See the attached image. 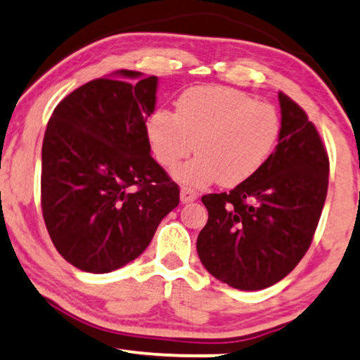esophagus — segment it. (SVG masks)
Returning <instances> with one entry per match:
<instances>
[{
  "mask_svg": "<svg viewBox=\"0 0 360 360\" xmlns=\"http://www.w3.org/2000/svg\"><path fill=\"white\" fill-rule=\"evenodd\" d=\"M198 199V193L191 188H181V202H193Z\"/></svg>",
  "mask_w": 360,
  "mask_h": 360,
  "instance_id": "1",
  "label": "esophagus"
}]
</instances>
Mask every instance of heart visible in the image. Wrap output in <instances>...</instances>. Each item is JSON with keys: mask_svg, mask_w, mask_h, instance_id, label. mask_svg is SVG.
Returning <instances> with one entry per match:
<instances>
[{"mask_svg": "<svg viewBox=\"0 0 360 360\" xmlns=\"http://www.w3.org/2000/svg\"><path fill=\"white\" fill-rule=\"evenodd\" d=\"M154 158L165 167L176 166L191 153L193 161L174 171L189 186L214 181L231 188L256 174L274 151L281 117L269 103L226 86H198L176 101L174 116L154 111L146 122Z\"/></svg>", "mask_w": 360, "mask_h": 360, "instance_id": "1", "label": "heart"}]
</instances>
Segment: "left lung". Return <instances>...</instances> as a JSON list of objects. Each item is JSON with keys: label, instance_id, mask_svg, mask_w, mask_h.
I'll return each mask as SVG.
<instances>
[{"label": "left lung", "instance_id": "1", "mask_svg": "<svg viewBox=\"0 0 360 360\" xmlns=\"http://www.w3.org/2000/svg\"><path fill=\"white\" fill-rule=\"evenodd\" d=\"M281 134L256 174L229 193L202 195L207 224L198 236L202 266L240 290L284 279L307 252L324 207L329 158L306 111L279 93Z\"/></svg>", "mask_w": 360, "mask_h": 360}]
</instances>
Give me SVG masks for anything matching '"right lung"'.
Here are the masks:
<instances>
[{"label":"right lung","instance_id":"1","mask_svg":"<svg viewBox=\"0 0 360 360\" xmlns=\"http://www.w3.org/2000/svg\"><path fill=\"white\" fill-rule=\"evenodd\" d=\"M158 78L121 70L54 108L41 151V207L54 248L104 274L144 252L179 204V186L151 156L146 121Z\"/></svg>","mask_w":360,"mask_h":360}]
</instances>
